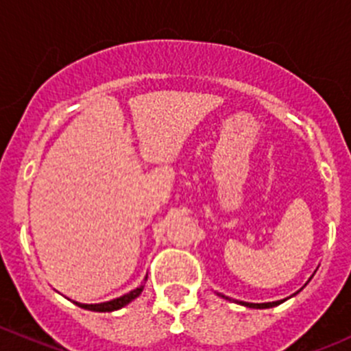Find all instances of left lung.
Instances as JSON below:
<instances>
[{
  "instance_id": "left-lung-1",
  "label": "left lung",
  "mask_w": 351,
  "mask_h": 351,
  "mask_svg": "<svg viewBox=\"0 0 351 351\" xmlns=\"http://www.w3.org/2000/svg\"><path fill=\"white\" fill-rule=\"evenodd\" d=\"M301 291V289H300ZM300 291H298V293H300ZM296 294V293H294ZM293 294V296H294ZM221 298H225L223 294H221ZM228 300V298H227ZM284 301L286 300H279V301H271V303H245V301H237V303H241V304H244V306H250V308H271V306H277V304H280V303H284Z\"/></svg>"
}]
</instances>
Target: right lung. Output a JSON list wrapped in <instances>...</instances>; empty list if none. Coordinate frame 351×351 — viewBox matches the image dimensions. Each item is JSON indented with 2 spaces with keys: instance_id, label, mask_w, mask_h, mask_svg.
<instances>
[{
  "instance_id": "1",
  "label": "right lung",
  "mask_w": 351,
  "mask_h": 351,
  "mask_svg": "<svg viewBox=\"0 0 351 351\" xmlns=\"http://www.w3.org/2000/svg\"><path fill=\"white\" fill-rule=\"evenodd\" d=\"M142 291H143V284L140 287H136V289L130 291L128 294H124V296L116 298V300L106 301V303L84 304V303H77V301H76V304H77V306H81V308H84V310H91V312H114V310L123 308V306H126L128 303H131V301L135 300V298H138L140 294H142Z\"/></svg>"
}]
</instances>
